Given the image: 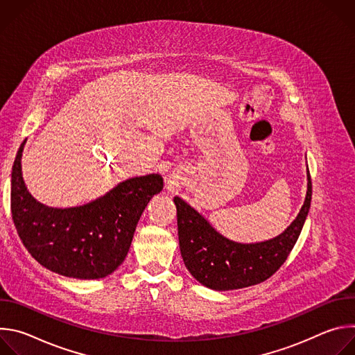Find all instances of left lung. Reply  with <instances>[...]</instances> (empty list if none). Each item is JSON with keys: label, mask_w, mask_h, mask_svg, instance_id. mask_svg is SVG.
<instances>
[{"label": "left lung", "mask_w": 355, "mask_h": 355, "mask_svg": "<svg viewBox=\"0 0 355 355\" xmlns=\"http://www.w3.org/2000/svg\"><path fill=\"white\" fill-rule=\"evenodd\" d=\"M312 200V181L308 171V191L296 219L277 237L260 243H237L220 234L204 216L178 196L177 225L180 250L191 275L215 291L257 285L275 274L288 259Z\"/></svg>", "instance_id": "obj_1"}]
</instances>
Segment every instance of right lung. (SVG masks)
I'll return each instance as SVG.
<instances>
[{
	"mask_svg": "<svg viewBox=\"0 0 355 355\" xmlns=\"http://www.w3.org/2000/svg\"><path fill=\"white\" fill-rule=\"evenodd\" d=\"M24 144L12 166L11 212L31 256L44 268L70 278L98 279L112 274L123 263L150 199L163 189V177L129 178L85 205L50 208L25 187Z\"/></svg>",
	"mask_w": 355,
	"mask_h": 355,
	"instance_id": "right-lung-1",
	"label": "right lung"
}]
</instances>
